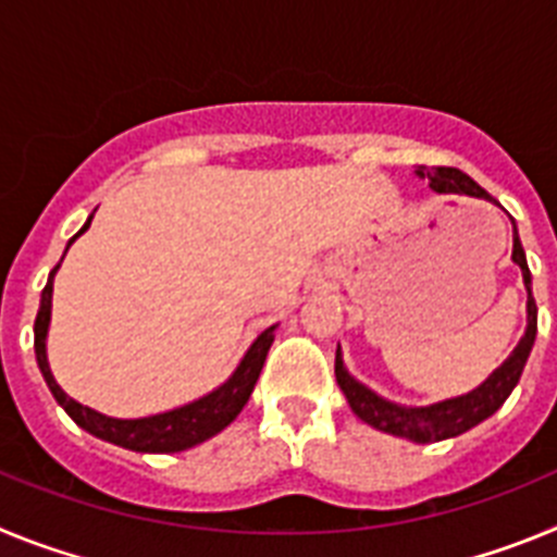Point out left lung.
I'll return each instance as SVG.
<instances>
[{"label": "left lung", "mask_w": 557, "mask_h": 557, "mask_svg": "<svg viewBox=\"0 0 557 557\" xmlns=\"http://www.w3.org/2000/svg\"><path fill=\"white\" fill-rule=\"evenodd\" d=\"M416 172L421 178L430 181V186L435 191H457V195L462 191V195H474V198H488V191L482 189V186H476L466 172L455 170V166H432V170ZM513 262L521 268L524 284H528V332L519 339V346L513 348V354H510V357L505 359L480 387H476V391L466 393V396L460 398H449V401H441V405L432 407H398L393 405V401L379 398L376 393L368 391L366 385H359L354 376H348L337 351V359H334V376H337L339 391L346 393L351 410L357 412L366 424L376 426V430L382 432H391V435L410 437L416 444H435V441L462 435L466 430H471V426H476L488 416H494V412L505 405V398L510 396L516 382H519L521 371H524V362H528L530 357V348H533L535 343V329H539V309H535L533 289H530V268L516 228Z\"/></svg>", "instance_id": "obj_1"}]
</instances>
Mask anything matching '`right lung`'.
I'll return each mask as SVG.
<instances>
[{"label": "right lung", "mask_w": 557, "mask_h": 557, "mask_svg": "<svg viewBox=\"0 0 557 557\" xmlns=\"http://www.w3.org/2000/svg\"><path fill=\"white\" fill-rule=\"evenodd\" d=\"M88 225H91V220L83 225L81 234L88 228ZM77 236H72V243H75ZM55 270L49 273V282L41 293V307H38V314H36V359L44 379H47L49 391H52V396H55V401L69 412V418H72L77 426H83V430L91 432V435L102 437V441H108V444L122 446V449L170 455V451H184L189 449V446L203 444V441H209L211 435H218V432L225 430V426L239 416V410L248 405L256 379H259V373H262L264 357H268L270 351V343H273L275 337L273 334L275 326H270L268 332H262L259 337H256V343L248 348L245 359L239 362V368H236L234 376H231L225 385H220L218 391L198 398V401H191V405L178 407V410L161 412V416H150V418L122 421V418L100 416V412H95L91 407H83L81 401L69 398L66 393L58 387L52 371H49L47 346H44V339H47V326H49V309H52V278H55Z\"/></svg>", "instance_id": "obj_1"}]
</instances>
